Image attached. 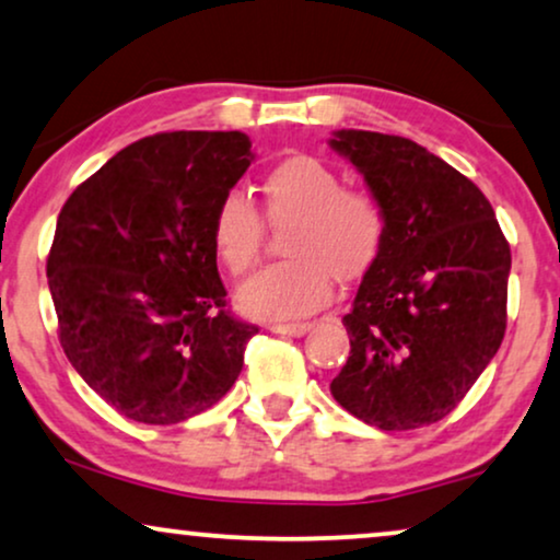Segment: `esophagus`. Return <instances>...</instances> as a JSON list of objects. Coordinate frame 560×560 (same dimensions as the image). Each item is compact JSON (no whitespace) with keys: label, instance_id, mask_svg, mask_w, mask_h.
Returning a JSON list of instances; mask_svg holds the SVG:
<instances>
[{"label":"esophagus","instance_id":"esophagus-1","mask_svg":"<svg viewBox=\"0 0 560 560\" xmlns=\"http://www.w3.org/2000/svg\"><path fill=\"white\" fill-rule=\"evenodd\" d=\"M267 329L272 334H285V337H303L311 329V324H272Z\"/></svg>","mask_w":560,"mask_h":560}]
</instances>
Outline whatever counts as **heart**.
<instances>
[{
	"label": "heart",
	"instance_id": "obj_1",
	"mask_svg": "<svg viewBox=\"0 0 560 560\" xmlns=\"http://www.w3.org/2000/svg\"><path fill=\"white\" fill-rule=\"evenodd\" d=\"M262 210L285 231L290 259L267 267L238 293V306L254 318H293L322 308L334 278L354 282L381 257L388 234L383 202L365 187H342L331 164L308 154L280 159L259 179ZM210 244L231 275L259 262L265 221L242 195L218 200L210 218Z\"/></svg>",
	"mask_w": 560,
	"mask_h": 560
}]
</instances>
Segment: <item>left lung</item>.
Returning <instances> with one entry per match:
<instances>
[{"instance_id": "obj_1", "label": "left lung", "mask_w": 560, "mask_h": 560, "mask_svg": "<svg viewBox=\"0 0 560 560\" xmlns=\"http://www.w3.org/2000/svg\"><path fill=\"white\" fill-rule=\"evenodd\" d=\"M329 147L388 218L381 257L342 318L350 358L331 396L377 430L434 424L502 345L510 244L486 195L409 138L337 130Z\"/></svg>"}]
</instances>
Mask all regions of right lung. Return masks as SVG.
Returning a JSON list of instances; mask_svg holds the SVG:
<instances>
[{"label": "right lung", "instance_id": "obj_1", "mask_svg": "<svg viewBox=\"0 0 560 560\" xmlns=\"http://www.w3.org/2000/svg\"><path fill=\"white\" fill-rule=\"evenodd\" d=\"M238 130L130 143L63 202L46 262L58 339L84 383L141 424H179L234 386L257 326L226 306L210 218L252 164Z\"/></svg>", "mask_w": 560, "mask_h": 560}]
</instances>
